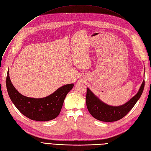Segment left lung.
Masks as SVG:
<instances>
[{
	"mask_svg": "<svg viewBox=\"0 0 151 151\" xmlns=\"http://www.w3.org/2000/svg\"><path fill=\"white\" fill-rule=\"evenodd\" d=\"M145 86L143 81L138 93L124 105L119 106L108 105L87 88L86 105L87 109L92 116L99 121L103 122H114L121 119L133 109L142 94Z\"/></svg>",
	"mask_w": 151,
	"mask_h": 151,
	"instance_id": "8db88e82",
	"label": "left lung"
}]
</instances>
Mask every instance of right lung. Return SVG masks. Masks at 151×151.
I'll return each mask as SVG.
<instances>
[{
    "label": "right lung",
    "instance_id": "obj_1",
    "mask_svg": "<svg viewBox=\"0 0 151 151\" xmlns=\"http://www.w3.org/2000/svg\"><path fill=\"white\" fill-rule=\"evenodd\" d=\"M73 86V83L65 85L47 97L32 98L23 96L14 88L9 70L6 77L7 90L11 101L25 117L37 121H48L56 118L60 112L65 96Z\"/></svg>",
    "mask_w": 151,
    "mask_h": 151
}]
</instances>
